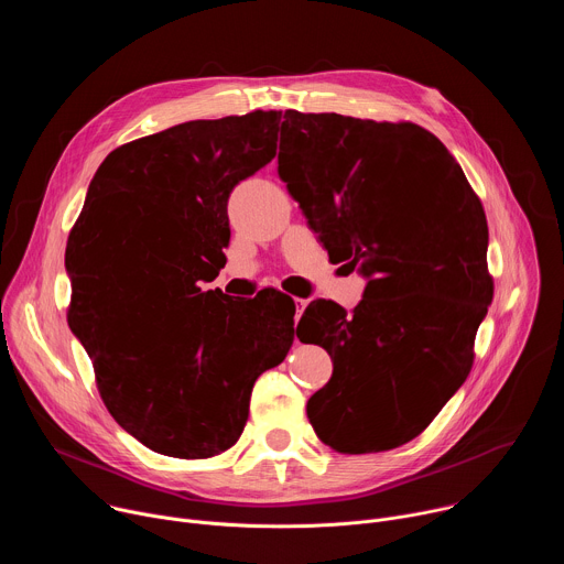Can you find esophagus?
<instances>
[{
  "label": "esophagus",
  "instance_id": "34e87169",
  "mask_svg": "<svg viewBox=\"0 0 564 564\" xmlns=\"http://www.w3.org/2000/svg\"><path fill=\"white\" fill-rule=\"evenodd\" d=\"M294 303H296V321H299V316L303 314V310L307 305V299H294Z\"/></svg>",
  "mask_w": 564,
  "mask_h": 564
}]
</instances>
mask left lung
Here are the masks:
<instances>
[{
    "mask_svg": "<svg viewBox=\"0 0 564 564\" xmlns=\"http://www.w3.org/2000/svg\"><path fill=\"white\" fill-rule=\"evenodd\" d=\"M279 176L328 257L368 279L352 312L312 301L301 316V339L333 359L307 420L337 453L406 444L473 366L494 301L485 207L440 138L413 122L288 109Z\"/></svg>",
    "mask_w": 564,
    "mask_h": 564,
    "instance_id": "left-lung-1",
    "label": "left lung"
}]
</instances>
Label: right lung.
Listing matches in <instances>:
<instances>
[{"mask_svg": "<svg viewBox=\"0 0 564 564\" xmlns=\"http://www.w3.org/2000/svg\"><path fill=\"white\" fill-rule=\"evenodd\" d=\"M279 124L281 111L192 120L113 149L68 234V326L113 420L160 455L234 446L254 381L294 341L285 294L198 285L225 265L227 198L274 158Z\"/></svg>", "mask_w": 564, "mask_h": 564, "instance_id": "obj_1", "label": "right lung"}]
</instances>
